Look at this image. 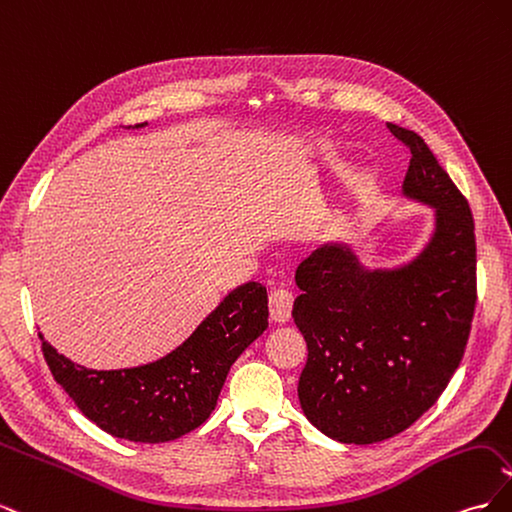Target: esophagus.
Masks as SVG:
<instances>
[{"instance_id":"1","label":"esophagus","mask_w":512,"mask_h":512,"mask_svg":"<svg viewBox=\"0 0 512 512\" xmlns=\"http://www.w3.org/2000/svg\"><path fill=\"white\" fill-rule=\"evenodd\" d=\"M294 292L288 286H277L269 294V312L275 322H286L292 314Z\"/></svg>"}]
</instances>
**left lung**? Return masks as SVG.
Segmentation results:
<instances>
[{"label":"left lung","mask_w":512,"mask_h":512,"mask_svg":"<svg viewBox=\"0 0 512 512\" xmlns=\"http://www.w3.org/2000/svg\"><path fill=\"white\" fill-rule=\"evenodd\" d=\"M412 160L404 194L436 207V232L410 265L367 271L344 245L297 267L292 318L307 342L299 401L344 444L389 440L451 382L476 307V237L463 196L421 136L389 123Z\"/></svg>","instance_id":"left-lung-1"}]
</instances>
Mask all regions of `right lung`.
<instances>
[{
    "label": "right lung",
    "mask_w": 512,
    "mask_h": 512,
    "mask_svg": "<svg viewBox=\"0 0 512 512\" xmlns=\"http://www.w3.org/2000/svg\"><path fill=\"white\" fill-rule=\"evenodd\" d=\"M267 324V288L247 282L232 290L179 348L149 365L87 369L40 339L53 378L91 423L115 438L158 444L207 421L230 365Z\"/></svg>",
    "instance_id": "1"
}]
</instances>
